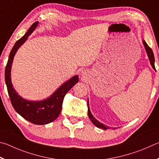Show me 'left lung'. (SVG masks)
I'll use <instances>...</instances> for the list:
<instances>
[{"label":"left lung","mask_w":159,"mask_h":159,"mask_svg":"<svg viewBox=\"0 0 159 159\" xmlns=\"http://www.w3.org/2000/svg\"><path fill=\"white\" fill-rule=\"evenodd\" d=\"M143 44L144 46V48H145L147 54L148 55L150 63H151L152 68L156 70L155 66H154V53H153L152 49L150 48V47L148 46V44L146 43V42L144 40H143ZM87 104H88V115H89V119L91 120V121H92V123L95 125L96 127L99 128V129H102L104 130H107L109 129V127L107 126H105L104 124H102V123H100V122L98 120H96V119L92 115V114H91L89 109V100L87 101Z\"/></svg>","instance_id":"left-lung-1"}]
</instances>
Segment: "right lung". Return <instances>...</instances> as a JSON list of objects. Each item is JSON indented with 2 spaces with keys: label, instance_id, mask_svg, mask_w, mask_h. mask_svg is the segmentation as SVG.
I'll return each mask as SVG.
<instances>
[{
  "label": "right lung",
  "instance_id": "1",
  "mask_svg": "<svg viewBox=\"0 0 159 159\" xmlns=\"http://www.w3.org/2000/svg\"><path fill=\"white\" fill-rule=\"evenodd\" d=\"M38 24V21L33 23L26 34L16 41L12 47L10 53L7 65L5 66V80L11 103L16 112L32 124L43 125L54 121L58 117L62 109L64 97L67 92L78 82L79 78L77 75H75L61 85L51 96L41 101H29L25 100L19 96L14 89L10 77L11 67L14 57L17 49L25 43L27 38L37 27Z\"/></svg>",
  "mask_w": 159,
  "mask_h": 159
}]
</instances>
